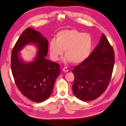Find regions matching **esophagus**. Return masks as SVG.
Wrapping results in <instances>:
<instances>
[{
  "mask_svg": "<svg viewBox=\"0 0 126 126\" xmlns=\"http://www.w3.org/2000/svg\"><path fill=\"white\" fill-rule=\"evenodd\" d=\"M63 71H64V72H68V71H69V69H68L67 67H64V68H63Z\"/></svg>",
  "mask_w": 126,
  "mask_h": 126,
  "instance_id": "1",
  "label": "esophagus"
}]
</instances>
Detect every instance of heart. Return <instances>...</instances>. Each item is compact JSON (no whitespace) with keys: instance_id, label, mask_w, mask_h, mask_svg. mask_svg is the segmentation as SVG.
Here are the masks:
<instances>
[{"instance_id":"heart-1","label":"heart","mask_w":126,"mask_h":126,"mask_svg":"<svg viewBox=\"0 0 126 126\" xmlns=\"http://www.w3.org/2000/svg\"><path fill=\"white\" fill-rule=\"evenodd\" d=\"M93 39L89 33H82L75 29H64L56 35V40L51 39L49 44L51 59L57 61L63 54V62L79 63L85 61L93 49Z\"/></svg>"}]
</instances>
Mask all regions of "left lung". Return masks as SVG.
<instances>
[{"label": "left lung", "instance_id": "8db88e82", "mask_svg": "<svg viewBox=\"0 0 126 126\" xmlns=\"http://www.w3.org/2000/svg\"><path fill=\"white\" fill-rule=\"evenodd\" d=\"M115 63L113 48L104 34L89 56L74 68L72 91L84 101L96 99L105 92L111 79Z\"/></svg>", "mask_w": 126, "mask_h": 126}]
</instances>
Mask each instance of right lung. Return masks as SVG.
Returning <instances> with one entry per match:
<instances>
[{"instance_id": "1", "label": "right lung", "mask_w": 126, "mask_h": 126, "mask_svg": "<svg viewBox=\"0 0 126 126\" xmlns=\"http://www.w3.org/2000/svg\"><path fill=\"white\" fill-rule=\"evenodd\" d=\"M33 44L38 51L33 61L25 62L20 51L27 44ZM48 41L32 28H27L12 50L11 68L16 85L21 94L34 102L47 100L51 95L60 70L59 64L46 58Z\"/></svg>"}]
</instances>
